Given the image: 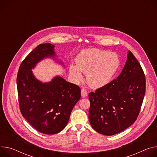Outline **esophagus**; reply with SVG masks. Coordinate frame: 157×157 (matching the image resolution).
I'll return each mask as SVG.
<instances>
[{
	"mask_svg": "<svg viewBox=\"0 0 157 157\" xmlns=\"http://www.w3.org/2000/svg\"><path fill=\"white\" fill-rule=\"evenodd\" d=\"M81 96H82V98H85V97H86V96H88V92H87V91H86V90H85V89H84V88H82V89H81Z\"/></svg>",
	"mask_w": 157,
	"mask_h": 157,
	"instance_id": "1",
	"label": "esophagus"
}]
</instances>
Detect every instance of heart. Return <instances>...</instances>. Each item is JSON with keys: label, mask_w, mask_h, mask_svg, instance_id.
Returning a JSON list of instances; mask_svg holds the SVG:
<instances>
[{"label": "heart", "mask_w": 157, "mask_h": 157, "mask_svg": "<svg viewBox=\"0 0 157 157\" xmlns=\"http://www.w3.org/2000/svg\"><path fill=\"white\" fill-rule=\"evenodd\" d=\"M75 65L69 67L70 75L76 81L83 79L82 73L87 74V81L94 88L106 86L113 79L120 67V59L115 52L98 49L82 51L77 56Z\"/></svg>", "instance_id": "heart-1"}]
</instances>
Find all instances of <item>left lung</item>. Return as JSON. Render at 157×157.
Masks as SVG:
<instances>
[{
	"mask_svg": "<svg viewBox=\"0 0 157 157\" xmlns=\"http://www.w3.org/2000/svg\"><path fill=\"white\" fill-rule=\"evenodd\" d=\"M145 76L130 51L120 75L106 86L89 94V120L93 129L111 136L136 121L145 93Z\"/></svg>",
	"mask_w": 157,
	"mask_h": 157,
	"instance_id": "left-lung-1",
	"label": "left lung"
}]
</instances>
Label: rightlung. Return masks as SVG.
I'll return each instance as SVG.
<instances>
[{
	"label": "right lung",
	"instance_id": "1",
	"mask_svg": "<svg viewBox=\"0 0 157 157\" xmlns=\"http://www.w3.org/2000/svg\"><path fill=\"white\" fill-rule=\"evenodd\" d=\"M54 48L50 43L37 46L22 62L17 76L22 116L36 130L47 135L58 133L64 129L71 111L81 98L79 87L60 76L43 82L34 75L32 69L46 58L64 66L58 59Z\"/></svg>",
	"mask_w": 157,
	"mask_h": 157
}]
</instances>
